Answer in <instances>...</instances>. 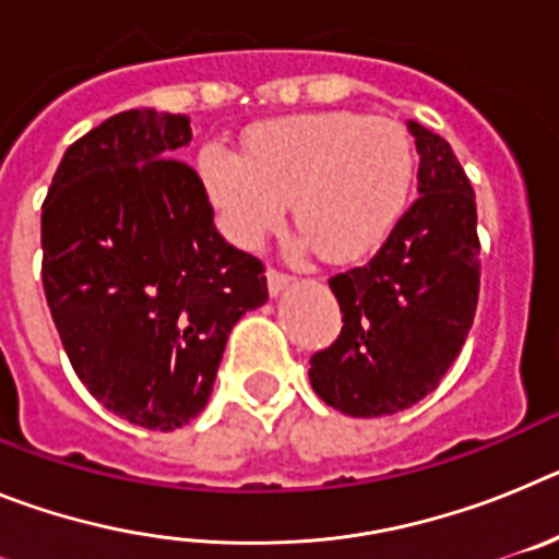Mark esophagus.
<instances>
[{
	"instance_id": "34e87169",
	"label": "esophagus",
	"mask_w": 559,
	"mask_h": 559,
	"mask_svg": "<svg viewBox=\"0 0 559 559\" xmlns=\"http://www.w3.org/2000/svg\"><path fill=\"white\" fill-rule=\"evenodd\" d=\"M265 276H269V294L271 296H276L280 290H285V288H288V283H290V276L283 274V271H276V269H271Z\"/></svg>"
}]
</instances>
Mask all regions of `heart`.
<instances>
[{
    "label": "heart",
    "instance_id": "obj_1",
    "mask_svg": "<svg viewBox=\"0 0 559 559\" xmlns=\"http://www.w3.org/2000/svg\"><path fill=\"white\" fill-rule=\"evenodd\" d=\"M199 173L237 246L260 243L294 201L302 246H319L330 263H353L372 254L403 218L414 145L392 120L310 111L251 128L246 156L206 145Z\"/></svg>",
    "mask_w": 559,
    "mask_h": 559
}]
</instances>
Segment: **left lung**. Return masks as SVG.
Segmentation results:
<instances>
[{
  "mask_svg": "<svg viewBox=\"0 0 559 559\" xmlns=\"http://www.w3.org/2000/svg\"><path fill=\"white\" fill-rule=\"evenodd\" d=\"M419 199L360 269L330 280L338 338L310 358V386L349 417H386L431 394L473 328L476 192L439 133L408 120Z\"/></svg>",
  "mask_w": 559,
  "mask_h": 559,
  "instance_id": "1",
  "label": "left lung"
}]
</instances>
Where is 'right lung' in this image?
I'll return each mask as SVG.
<instances>
[{
	"label": "right lung",
	"instance_id": "obj_1",
	"mask_svg": "<svg viewBox=\"0 0 559 559\" xmlns=\"http://www.w3.org/2000/svg\"><path fill=\"white\" fill-rule=\"evenodd\" d=\"M190 117L131 108L67 147L41 206V280L69 364L108 412L176 431L204 412L226 338L269 299L221 237Z\"/></svg>",
	"mask_w": 559,
	"mask_h": 559
}]
</instances>
